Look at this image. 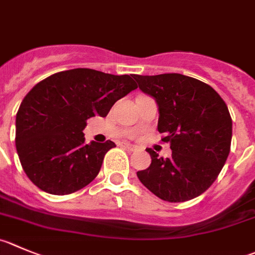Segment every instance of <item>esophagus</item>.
Wrapping results in <instances>:
<instances>
[{
	"label": "esophagus",
	"instance_id": "esophagus-1",
	"mask_svg": "<svg viewBox=\"0 0 255 255\" xmlns=\"http://www.w3.org/2000/svg\"><path fill=\"white\" fill-rule=\"evenodd\" d=\"M123 147H126V148L129 149V151H135V149H137V146H134V144H130V143H123Z\"/></svg>",
	"mask_w": 255,
	"mask_h": 255
}]
</instances>
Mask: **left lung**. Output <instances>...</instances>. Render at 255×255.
<instances>
[{"instance_id":"1","label":"left lung","mask_w":255,"mask_h":255,"mask_svg":"<svg viewBox=\"0 0 255 255\" xmlns=\"http://www.w3.org/2000/svg\"><path fill=\"white\" fill-rule=\"evenodd\" d=\"M132 77L156 99L157 129L172 149V156L163 158L147 148L152 162L137 172L139 181L168 203L199 196L213 185L229 156L233 121L227 104L210 85L182 74Z\"/></svg>"}]
</instances>
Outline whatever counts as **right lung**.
Wrapping results in <instances>:
<instances>
[{"label": "right lung", "instance_id": "obj_1", "mask_svg": "<svg viewBox=\"0 0 255 255\" xmlns=\"http://www.w3.org/2000/svg\"><path fill=\"white\" fill-rule=\"evenodd\" d=\"M137 88L132 75L87 68L60 71L37 83L16 114V149L32 184L68 195L97 177L114 142H85L92 117H106L118 99Z\"/></svg>", "mask_w": 255, "mask_h": 255}]
</instances>
